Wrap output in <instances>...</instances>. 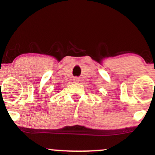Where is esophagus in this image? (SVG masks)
<instances>
[{
    "mask_svg": "<svg viewBox=\"0 0 155 155\" xmlns=\"http://www.w3.org/2000/svg\"><path fill=\"white\" fill-rule=\"evenodd\" d=\"M73 81H74V83H78L79 81V78L78 77H74V79H73Z\"/></svg>",
    "mask_w": 155,
    "mask_h": 155,
    "instance_id": "1",
    "label": "esophagus"
}]
</instances>
